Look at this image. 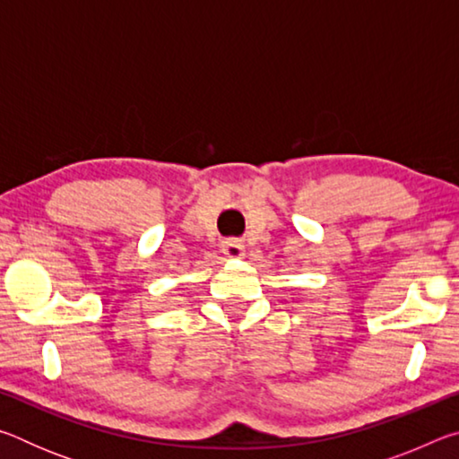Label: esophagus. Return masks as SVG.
Wrapping results in <instances>:
<instances>
[{
  "label": "esophagus",
  "mask_w": 459,
  "mask_h": 459,
  "mask_svg": "<svg viewBox=\"0 0 459 459\" xmlns=\"http://www.w3.org/2000/svg\"><path fill=\"white\" fill-rule=\"evenodd\" d=\"M222 253L227 255L229 259H238L243 257L245 251H243V243H240L238 238H227L222 240Z\"/></svg>",
  "instance_id": "34e87169"
}]
</instances>
